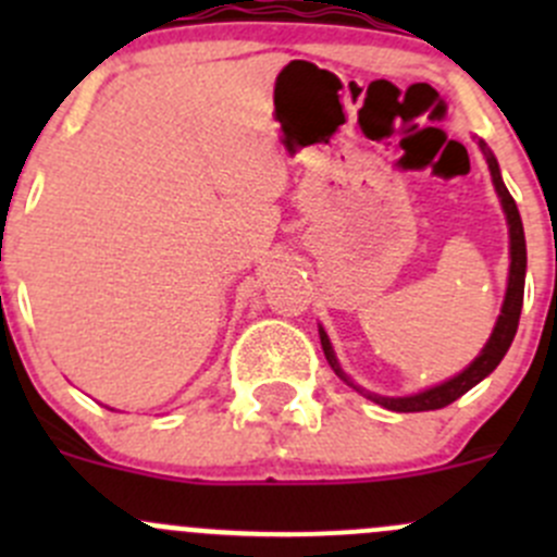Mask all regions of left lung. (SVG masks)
Segmentation results:
<instances>
[{
	"label": "left lung",
	"instance_id": "obj_1",
	"mask_svg": "<svg viewBox=\"0 0 557 557\" xmlns=\"http://www.w3.org/2000/svg\"><path fill=\"white\" fill-rule=\"evenodd\" d=\"M480 150L487 161V170H491V177H493V188H496L498 201H502V210H504V215H507V228H509L507 294H504L502 314H498L496 325H493L491 336H487V342H485V347L480 350V356H476L474 361L463 369V372H458L455 377L445 380V383L431 385V387H425V391H418V393H409V396H380V393L363 391V387H358L350 377H347L345 369H342L339 361H336V352H334V347H331L329 334H325L323 325H318L320 345H323L325 361H329V367L334 369L336 377L345 380L352 391L363 393L369 401L380 404V407L391 409V412H429V409H442V407H447V404H453L455 398H460L466 391H471L476 383H482V380H485L487 374H491L493 369L502 363V358L507 356L509 345H512L515 334H518L520 310H522V290H525V267H528L525 234H522V221H520L518 205H515V199L509 196L507 185H504V180H502V170H498L496 156H493V150L487 148L482 139H480Z\"/></svg>",
	"mask_w": 557,
	"mask_h": 557
}]
</instances>
